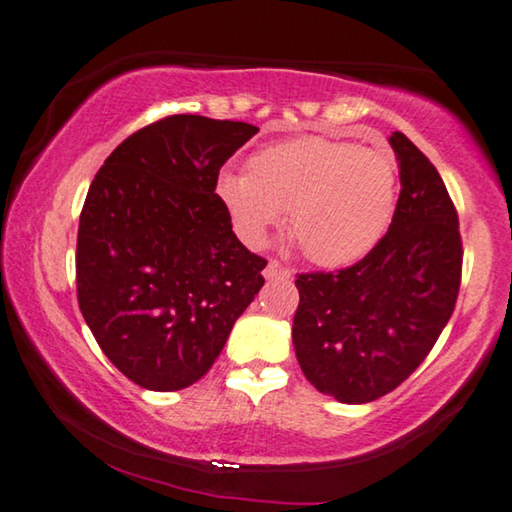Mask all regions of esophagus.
I'll list each match as a JSON object with an SVG mask.
<instances>
[{
	"mask_svg": "<svg viewBox=\"0 0 512 512\" xmlns=\"http://www.w3.org/2000/svg\"><path fill=\"white\" fill-rule=\"evenodd\" d=\"M263 274H265V279H288L291 277V270L284 268L279 261H270L268 265H265Z\"/></svg>",
	"mask_w": 512,
	"mask_h": 512,
	"instance_id": "esophagus-1",
	"label": "esophagus"
}]
</instances>
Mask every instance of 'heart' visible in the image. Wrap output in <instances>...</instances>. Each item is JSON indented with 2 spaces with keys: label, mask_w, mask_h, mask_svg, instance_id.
Listing matches in <instances>:
<instances>
[{
  "label": "heart",
  "mask_w": 512,
  "mask_h": 512,
  "mask_svg": "<svg viewBox=\"0 0 512 512\" xmlns=\"http://www.w3.org/2000/svg\"><path fill=\"white\" fill-rule=\"evenodd\" d=\"M217 196L254 247L288 212V233L309 263L342 268L388 233L397 205V161L348 140L298 136L249 157L247 173H221Z\"/></svg>",
  "instance_id": "1"
}]
</instances>
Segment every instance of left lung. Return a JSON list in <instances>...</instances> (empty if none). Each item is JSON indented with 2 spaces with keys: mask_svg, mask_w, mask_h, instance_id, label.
I'll use <instances>...</instances> for the list:
<instances>
[{
  "mask_svg": "<svg viewBox=\"0 0 512 512\" xmlns=\"http://www.w3.org/2000/svg\"><path fill=\"white\" fill-rule=\"evenodd\" d=\"M395 217L351 268L298 274L293 346L307 381L344 404L374 402L409 379L453 316L462 238L439 170L402 131Z\"/></svg>",
  "mask_w": 512,
  "mask_h": 512,
  "instance_id": "obj_1",
  "label": "left lung"
}]
</instances>
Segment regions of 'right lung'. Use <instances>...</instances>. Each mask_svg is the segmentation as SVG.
I'll return each mask as SVG.
<instances>
[{
	"label": "right lung",
	"mask_w": 512,
	"mask_h": 512,
	"mask_svg": "<svg viewBox=\"0 0 512 512\" xmlns=\"http://www.w3.org/2000/svg\"><path fill=\"white\" fill-rule=\"evenodd\" d=\"M258 127L170 115L115 147L87 191L76 284L106 358L145 390L196 383L265 284L214 194Z\"/></svg>",
	"instance_id": "obj_1"
}]
</instances>
